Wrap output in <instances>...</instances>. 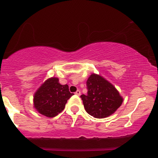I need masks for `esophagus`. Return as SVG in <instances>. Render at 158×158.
Listing matches in <instances>:
<instances>
[{
	"mask_svg": "<svg viewBox=\"0 0 158 158\" xmlns=\"http://www.w3.org/2000/svg\"><path fill=\"white\" fill-rule=\"evenodd\" d=\"M75 94H76V95H78V96H79L81 94V92H80V90H77L76 91V92H75Z\"/></svg>",
	"mask_w": 158,
	"mask_h": 158,
	"instance_id": "obj_1",
	"label": "esophagus"
}]
</instances>
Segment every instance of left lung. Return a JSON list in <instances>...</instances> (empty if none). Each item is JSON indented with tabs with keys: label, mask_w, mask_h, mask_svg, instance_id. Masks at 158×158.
<instances>
[{
	"label": "left lung",
	"mask_w": 158,
	"mask_h": 158,
	"mask_svg": "<svg viewBox=\"0 0 158 158\" xmlns=\"http://www.w3.org/2000/svg\"><path fill=\"white\" fill-rule=\"evenodd\" d=\"M88 94H82V102L88 114L95 118H105L114 114L122 104L123 98L115 86L95 73L86 82Z\"/></svg>",
	"instance_id": "left-lung-1"
}]
</instances>
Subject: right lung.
<instances>
[{
	"label": "right lung",
	"mask_w": 158,
	"mask_h": 158,
	"mask_svg": "<svg viewBox=\"0 0 158 158\" xmlns=\"http://www.w3.org/2000/svg\"><path fill=\"white\" fill-rule=\"evenodd\" d=\"M67 85H61L57 77H51L35 92L33 105L36 111L47 117H54L65 108L73 95Z\"/></svg>",
	"instance_id": "right-lung-1"
}]
</instances>
